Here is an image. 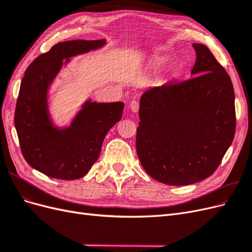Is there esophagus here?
Instances as JSON below:
<instances>
[{"label":"esophagus","mask_w":252,"mask_h":252,"mask_svg":"<svg viewBox=\"0 0 252 252\" xmlns=\"http://www.w3.org/2000/svg\"><path fill=\"white\" fill-rule=\"evenodd\" d=\"M129 107H130V109H131V111L132 112H138L139 111V107H140V104H139V102L138 101H132L131 103H130V105H129Z\"/></svg>","instance_id":"34e87169"}]
</instances>
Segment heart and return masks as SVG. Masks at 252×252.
<instances>
[{
  "instance_id": "1",
  "label": "heart",
  "mask_w": 252,
  "mask_h": 252,
  "mask_svg": "<svg viewBox=\"0 0 252 252\" xmlns=\"http://www.w3.org/2000/svg\"><path fill=\"white\" fill-rule=\"evenodd\" d=\"M159 65V63H156V66H158Z\"/></svg>"
}]
</instances>
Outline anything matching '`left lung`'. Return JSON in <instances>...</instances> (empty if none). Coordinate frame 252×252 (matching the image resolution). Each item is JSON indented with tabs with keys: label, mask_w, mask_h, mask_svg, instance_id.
<instances>
[{
	"label": "left lung",
	"mask_w": 252,
	"mask_h": 252,
	"mask_svg": "<svg viewBox=\"0 0 252 252\" xmlns=\"http://www.w3.org/2000/svg\"><path fill=\"white\" fill-rule=\"evenodd\" d=\"M191 79L145 91L140 98L136 152L152 179L183 186L216 171L235 131L229 75L207 46L193 43Z\"/></svg>",
	"instance_id": "left-lung-1"
}]
</instances>
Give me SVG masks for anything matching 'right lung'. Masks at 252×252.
I'll use <instances>...</instances> for the list:
<instances>
[{
	"label": "right lung",
	"mask_w": 252,
	"mask_h": 252,
	"mask_svg": "<svg viewBox=\"0 0 252 252\" xmlns=\"http://www.w3.org/2000/svg\"><path fill=\"white\" fill-rule=\"evenodd\" d=\"M105 39L58 43L29 65L14 113L22 154L35 170L59 180L83 178L100 157L106 134L121 120L124 103L84 102L70 123L58 126L49 109L50 87L71 58L103 48Z\"/></svg>",
	"instance_id": "add662e5"
}]
</instances>
